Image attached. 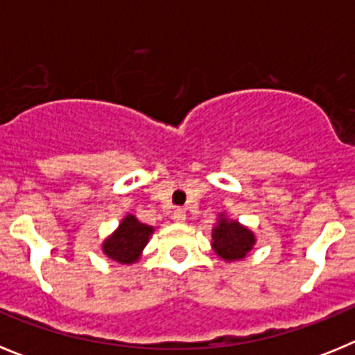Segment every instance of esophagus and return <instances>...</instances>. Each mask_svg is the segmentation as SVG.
I'll use <instances>...</instances> for the list:
<instances>
[{"instance_id":"obj_1","label":"esophagus","mask_w":355,"mask_h":355,"mask_svg":"<svg viewBox=\"0 0 355 355\" xmlns=\"http://www.w3.org/2000/svg\"><path fill=\"white\" fill-rule=\"evenodd\" d=\"M172 220H174L175 224H183V222L187 220V213H184V209H174V213H172Z\"/></svg>"}]
</instances>
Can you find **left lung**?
<instances>
[{
    "mask_svg": "<svg viewBox=\"0 0 355 355\" xmlns=\"http://www.w3.org/2000/svg\"><path fill=\"white\" fill-rule=\"evenodd\" d=\"M211 247L224 261L243 259L252 250L256 238L250 229L236 220H229L222 213L216 225L213 227Z\"/></svg>",
    "mask_w": 355,
    "mask_h": 355,
    "instance_id": "1",
    "label": "left lung"
}]
</instances>
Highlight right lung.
I'll list each match as a JSON object with an SVG mask.
<instances>
[{
	"label": "right lung",
	"instance_id": "add662e5",
	"mask_svg": "<svg viewBox=\"0 0 355 355\" xmlns=\"http://www.w3.org/2000/svg\"><path fill=\"white\" fill-rule=\"evenodd\" d=\"M153 231L155 229L137 220L135 215H126L114 233L103 241V252L121 265H131L140 259Z\"/></svg>",
	"mask_w": 355,
	"mask_h": 355
}]
</instances>
